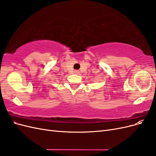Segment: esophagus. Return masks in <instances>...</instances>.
<instances>
[{
	"instance_id": "obj_1",
	"label": "esophagus",
	"mask_w": 156,
	"mask_h": 156,
	"mask_svg": "<svg viewBox=\"0 0 156 156\" xmlns=\"http://www.w3.org/2000/svg\"><path fill=\"white\" fill-rule=\"evenodd\" d=\"M74 73H75V74H78V73H79V71H77V70H75V72H74Z\"/></svg>"
}]
</instances>
